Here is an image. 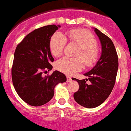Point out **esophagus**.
<instances>
[{
	"instance_id": "1",
	"label": "esophagus",
	"mask_w": 131,
	"mask_h": 131,
	"mask_svg": "<svg viewBox=\"0 0 131 131\" xmlns=\"http://www.w3.org/2000/svg\"><path fill=\"white\" fill-rule=\"evenodd\" d=\"M71 81H72L71 77H67V82H71Z\"/></svg>"
}]
</instances>
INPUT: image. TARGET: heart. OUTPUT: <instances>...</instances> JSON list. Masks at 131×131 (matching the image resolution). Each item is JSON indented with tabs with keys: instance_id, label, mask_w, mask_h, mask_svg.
<instances>
[{
	"instance_id": "b5f03b06",
	"label": "heart",
	"mask_w": 131,
	"mask_h": 131,
	"mask_svg": "<svg viewBox=\"0 0 131 131\" xmlns=\"http://www.w3.org/2000/svg\"><path fill=\"white\" fill-rule=\"evenodd\" d=\"M67 35L68 40L75 42L80 47V50L76 54L78 58L63 57L55 62L56 69L64 74L71 75L82 69V60L86 67H91L94 66L99 59V50L96 47L97 41L94 35L84 29H72L69 30ZM67 41V38L63 34L60 32L54 34L50 38L49 43L52 55L60 56L63 52Z\"/></svg>"
}]
</instances>
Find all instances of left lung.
<instances>
[{
	"label": "left lung",
	"instance_id": "1",
	"mask_svg": "<svg viewBox=\"0 0 131 131\" xmlns=\"http://www.w3.org/2000/svg\"><path fill=\"white\" fill-rule=\"evenodd\" d=\"M94 32L102 45V53L99 61L92 70L84 75L88 79L78 80L79 89L74 93V99L78 104L86 108H95L108 97L115 86L118 67V55L113 41L97 28ZM91 82L87 84V81Z\"/></svg>",
	"mask_w": 131,
	"mask_h": 131
}]
</instances>
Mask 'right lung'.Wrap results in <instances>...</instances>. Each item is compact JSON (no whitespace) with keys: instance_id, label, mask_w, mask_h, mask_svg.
Instances as JSON below:
<instances>
[{"instance_id":"right-lung-1","label":"right lung","mask_w":131,"mask_h":131,"mask_svg":"<svg viewBox=\"0 0 131 131\" xmlns=\"http://www.w3.org/2000/svg\"><path fill=\"white\" fill-rule=\"evenodd\" d=\"M60 26L47 25L37 28L26 35L16 48L12 80L16 93L22 100L34 106L43 105L51 100L58 83L66 82V76L50 71L54 61L50 50V40Z\"/></svg>"}]
</instances>
